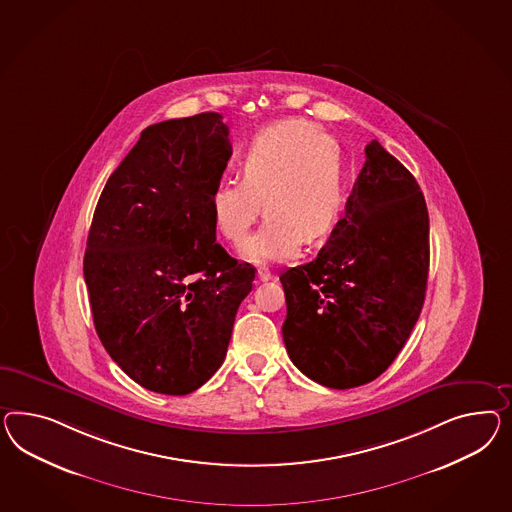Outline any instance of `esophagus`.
Segmentation results:
<instances>
[{"label": "esophagus", "instance_id": "esophagus-1", "mask_svg": "<svg viewBox=\"0 0 512 512\" xmlns=\"http://www.w3.org/2000/svg\"><path fill=\"white\" fill-rule=\"evenodd\" d=\"M257 279H259V281H270V279H274V274H272L266 266H261V268L257 270Z\"/></svg>", "mask_w": 512, "mask_h": 512}]
</instances>
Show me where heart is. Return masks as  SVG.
Masks as SVG:
<instances>
[{
	"label": "heart",
	"mask_w": 512,
	"mask_h": 512,
	"mask_svg": "<svg viewBox=\"0 0 512 512\" xmlns=\"http://www.w3.org/2000/svg\"><path fill=\"white\" fill-rule=\"evenodd\" d=\"M238 173L240 182L221 180L214 186L210 210L216 231L238 246L264 205L261 229L242 248L253 263L294 257L304 238L311 244L324 240L345 207L341 151L307 121L264 128L240 156Z\"/></svg>",
	"instance_id": "1"
}]
</instances>
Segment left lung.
Returning a JSON list of instances; mask_svg holds the SVG:
<instances>
[{
	"label": "left lung",
	"instance_id": "left-lung-1",
	"mask_svg": "<svg viewBox=\"0 0 512 512\" xmlns=\"http://www.w3.org/2000/svg\"><path fill=\"white\" fill-rule=\"evenodd\" d=\"M330 240L281 274L283 341L320 386L373 382L399 356L429 277V212L414 175L373 139Z\"/></svg>",
	"mask_w": 512,
	"mask_h": 512
}]
</instances>
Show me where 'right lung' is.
Instances as JSON below:
<instances>
[{"label": "right lung", "instance_id": "right-lung-1", "mask_svg": "<svg viewBox=\"0 0 512 512\" xmlns=\"http://www.w3.org/2000/svg\"><path fill=\"white\" fill-rule=\"evenodd\" d=\"M220 113L156 123L106 182L83 257L98 337L134 382L188 395L220 369L255 268L216 242L231 158Z\"/></svg>", "mask_w": 512, "mask_h": 512}]
</instances>
